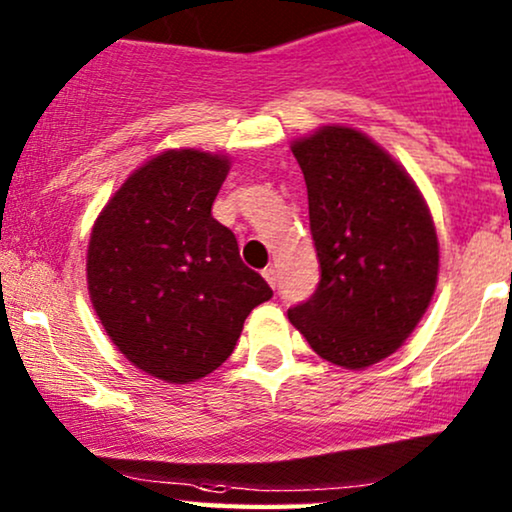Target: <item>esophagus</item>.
<instances>
[{"label":"esophagus","mask_w":512,"mask_h":512,"mask_svg":"<svg viewBox=\"0 0 512 512\" xmlns=\"http://www.w3.org/2000/svg\"><path fill=\"white\" fill-rule=\"evenodd\" d=\"M263 278H266L270 287H275V285H278V270H275L273 266H268L266 270H263Z\"/></svg>","instance_id":"34e87169"}]
</instances>
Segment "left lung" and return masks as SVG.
Here are the masks:
<instances>
[{
	"instance_id": "1",
	"label": "left lung",
	"mask_w": 512,
	"mask_h": 512,
	"mask_svg": "<svg viewBox=\"0 0 512 512\" xmlns=\"http://www.w3.org/2000/svg\"><path fill=\"white\" fill-rule=\"evenodd\" d=\"M321 282L287 311L318 357L366 369L398 352L429 309L438 234L422 191L374 138L328 124L292 141Z\"/></svg>"
}]
</instances>
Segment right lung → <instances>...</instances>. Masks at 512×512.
<instances>
[{
  "instance_id": "obj_1",
  "label": "right lung",
  "mask_w": 512,
  "mask_h": 512,
  "mask_svg": "<svg viewBox=\"0 0 512 512\" xmlns=\"http://www.w3.org/2000/svg\"><path fill=\"white\" fill-rule=\"evenodd\" d=\"M227 172L225 153L162 150L124 179L90 232L95 314L136 369L165 383L213 374L246 316L273 297L210 213Z\"/></svg>"
}]
</instances>
